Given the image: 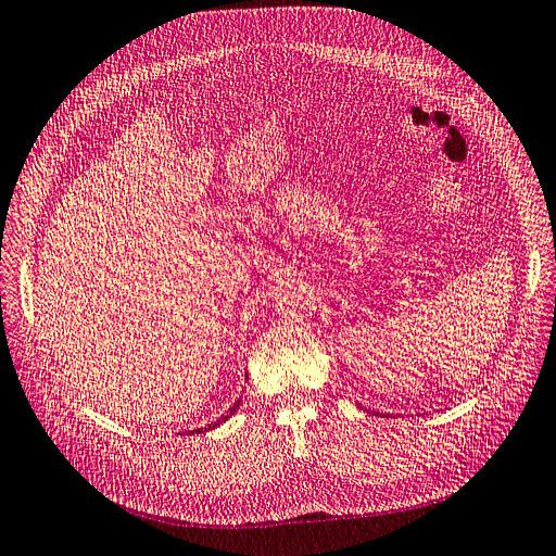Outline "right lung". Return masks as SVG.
<instances>
[{"label": "right lung", "mask_w": 556, "mask_h": 556, "mask_svg": "<svg viewBox=\"0 0 556 556\" xmlns=\"http://www.w3.org/2000/svg\"><path fill=\"white\" fill-rule=\"evenodd\" d=\"M238 407H240V401H236V403H233V405H231V407H229V412H227V414H225V416H220V418H218V420H216V422H211V425H206V427H200V430H193V432H191V434H202V432H206V430H213V427H218V425H220V422H225V420H227V418H231V414H233V412H236V409H238Z\"/></svg>", "instance_id": "add662e5"}]
</instances>
